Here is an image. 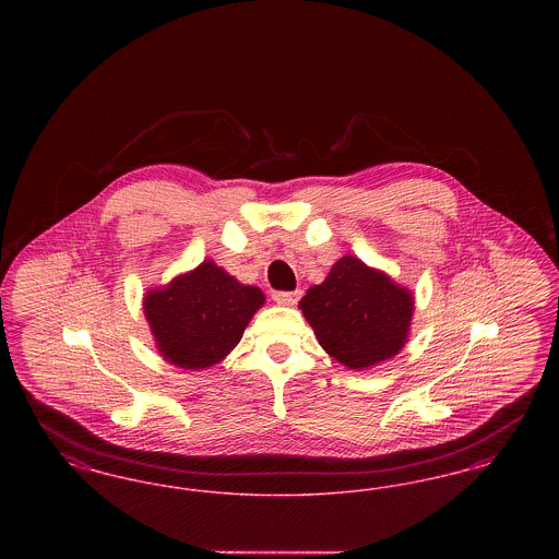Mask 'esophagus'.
Returning <instances> with one entry per match:
<instances>
[{
	"label": "esophagus",
	"mask_w": 559,
	"mask_h": 559,
	"mask_svg": "<svg viewBox=\"0 0 559 559\" xmlns=\"http://www.w3.org/2000/svg\"><path fill=\"white\" fill-rule=\"evenodd\" d=\"M274 301L278 304H297L299 297H301V289H295V292H278L272 295Z\"/></svg>",
	"instance_id": "esophagus-1"
}]
</instances>
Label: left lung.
Listing matches in <instances>:
<instances>
[{"label":"left lung","mask_w":559,"mask_h":559,"mask_svg":"<svg viewBox=\"0 0 559 559\" xmlns=\"http://www.w3.org/2000/svg\"><path fill=\"white\" fill-rule=\"evenodd\" d=\"M299 308L322 349L347 369L362 371L394 358L408 342L415 295L388 272L344 255L301 297Z\"/></svg>","instance_id":"8db88e82"}]
</instances>
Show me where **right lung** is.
Wrapping results in <instances>:
<instances>
[{
  "mask_svg": "<svg viewBox=\"0 0 559 559\" xmlns=\"http://www.w3.org/2000/svg\"><path fill=\"white\" fill-rule=\"evenodd\" d=\"M266 304L260 287L242 285L212 260L144 295L142 310L157 352L187 371L222 362Z\"/></svg>",
  "mask_w": 559,
  "mask_h": 559,
  "instance_id": "right-lung-1",
  "label": "right lung"
}]
</instances>
